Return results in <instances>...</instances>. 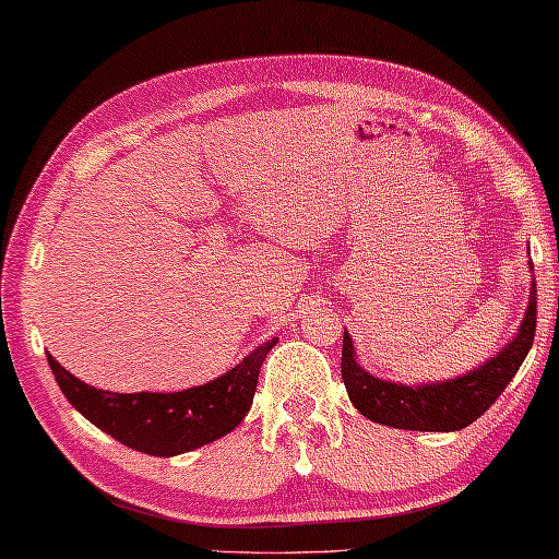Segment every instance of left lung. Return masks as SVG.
I'll return each mask as SVG.
<instances>
[{
    "instance_id": "left-lung-1",
    "label": "left lung",
    "mask_w": 559,
    "mask_h": 559,
    "mask_svg": "<svg viewBox=\"0 0 559 559\" xmlns=\"http://www.w3.org/2000/svg\"><path fill=\"white\" fill-rule=\"evenodd\" d=\"M534 331H537V285L532 282L526 316L507 348H501L491 361L463 373V377L419 386L394 384V381L371 377L356 364L354 341L343 331V384L348 389L354 407L371 423L417 432L463 430L476 423L514 379L519 366L530 354Z\"/></svg>"
}]
</instances>
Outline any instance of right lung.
I'll return each mask as SVG.
<instances>
[{"label": "right lung", "instance_id": "1", "mask_svg": "<svg viewBox=\"0 0 559 559\" xmlns=\"http://www.w3.org/2000/svg\"><path fill=\"white\" fill-rule=\"evenodd\" d=\"M277 346V338L262 343L224 377L186 392L117 394L88 386L48 356L52 377L66 400L98 430L140 453L173 457L224 438L241 425L254 402L259 369Z\"/></svg>", "mask_w": 559, "mask_h": 559}]
</instances>
